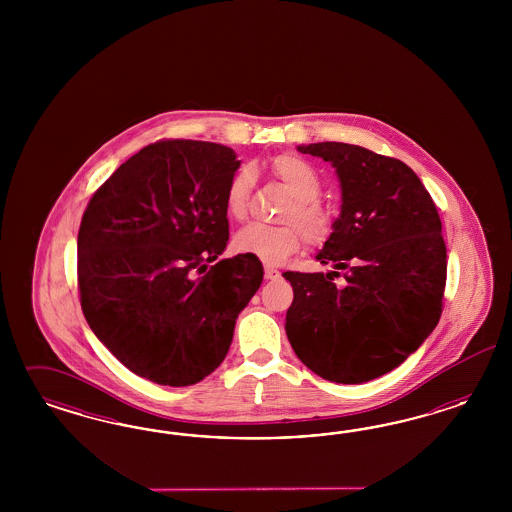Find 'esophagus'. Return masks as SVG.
I'll return each mask as SVG.
<instances>
[{
  "instance_id": "1",
  "label": "esophagus",
  "mask_w": 512,
  "mask_h": 512,
  "mask_svg": "<svg viewBox=\"0 0 512 512\" xmlns=\"http://www.w3.org/2000/svg\"><path fill=\"white\" fill-rule=\"evenodd\" d=\"M281 276V272L276 270V268H270V266H266L264 268V278L266 279H278Z\"/></svg>"
}]
</instances>
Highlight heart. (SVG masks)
<instances>
[{"label":"heart","instance_id":"obj_1","mask_svg":"<svg viewBox=\"0 0 512 512\" xmlns=\"http://www.w3.org/2000/svg\"><path fill=\"white\" fill-rule=\"evenodd\" d=\"M270 169L293 195V202L281 216L285 225L270 227L249 223L234 236V248L240 253L257 257L264 264H281L300 251L304 236L313 246L325 244L334 234L338 217L328 204L319 201L323 182L310 161L300 155L279 154L270 161ZM253 184V165H238L225 187V210L229 216L244 219Z\"/></svg>","mask_w":512,"mask_h":512}]
</instances>
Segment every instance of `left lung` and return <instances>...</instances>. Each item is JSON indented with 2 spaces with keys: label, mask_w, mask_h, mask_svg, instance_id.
Listing matches in <instances>:
<instances>
[{
  "label": "left lung",
  "mask_w": 512,
  "mask_h": 512,
  "mask_svg": "<svg viewBox=\"0 0 512 512\" xmlns=\"http://www.w3.org/2000/svg\"><path fill=\"white\" fill-rule=\"evenodd\" d=\"M298 152L332 163L341 214L317 253L334 270L283 274L295 293L287 338L296 357L326 381L366 383L398 368L441 317L447 283L441 219L419 176L400 159L345 142Z\"/></svg>",
  "instance_id": "obj_1"
}]
</instances>
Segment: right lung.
I'll use <instances>...</instances> for the list:
<instances>
[{
    "mask_svg": "<svg viewBox=\"0 0 512 512\" xmlns=\"http://www.w3.org/2000/svg\"><path fill=\"white\" fill-rule=\"evenodd\" d=\"M233 148L159 140L93 193L78 229L80 306L93 334L125 368L167 387L216 370L238 313L263 281L251 255L227 248L225 187Z\"/></svg>",
    "mask_w": 512,
    "mask_h": 512,
    "instance_id": "add662e5",
    "label": "right lung"
}]
</instances>
